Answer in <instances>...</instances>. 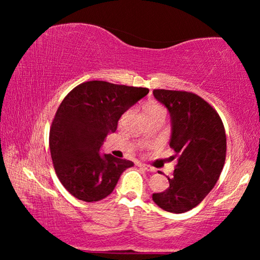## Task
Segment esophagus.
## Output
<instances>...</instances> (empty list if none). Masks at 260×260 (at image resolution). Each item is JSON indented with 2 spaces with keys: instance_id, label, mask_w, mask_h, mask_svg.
Masks as SVG:
<instances>
[{
  "instance_id": "1",
  "label": "esophagus",
  "mask_w": 260,
  "mask_h": 260,
  "mask_svg": "<svg viewBox=\"0 0 260 260\" xmlns=\"http://www.w3.org/2000/svg\"><path fill=\"white\" fill-rule=\"evenodd\" d=\"M141 167V168H143V169H145L147 170V172H155V169L152 168V167H150V166H148V165H144V163H140V165H138Z\"/></svg>"
}]
</instances>
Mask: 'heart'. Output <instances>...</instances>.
Masks as SVG:
<instances>
[{"mask_svg":"<svg viewBox=\"0 0 260 260\" xmlns=\"http://www.w3.org/2000/svg\"><path fill=\"white\" fill-rule=\"evenodd\" d=\"M144 112L145 116H152L156 115V113H165V109L162 108L161 105L156 104V103H148L144 106Z\"/></svg>","mask_w":260,"mask_h":260,"instance_id":"b5f03b06","label":"heart"}]
</instances>
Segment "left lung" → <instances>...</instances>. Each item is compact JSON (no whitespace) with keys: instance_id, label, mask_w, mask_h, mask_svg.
<instances>
[{"instance_id":"1","label":"left lung","mask_w":260,"mask_h":260,"mask_svg":"<svg viewBox=\"0 0 260 260\" xmlns=\"http://www.w3.org/2000/svg\"><path fill=\"white\" fill-rule=\"evenodd\" d=\"M154 97L168 110L172 120L169 145L177 165L169 187L152 194L158 207L184 213L197 207L214 188L226 158L222 120L207 102L186 91L154 90Z\"/></svg>"}]
</instances>
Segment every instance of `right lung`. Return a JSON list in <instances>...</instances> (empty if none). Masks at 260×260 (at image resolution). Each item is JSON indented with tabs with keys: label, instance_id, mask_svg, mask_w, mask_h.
Returning a JSON list of instances; mask_svg holds the SVG:
<instances>
[{
	"label": "right lung",
	"instance_id": "1",
	"mask_svg": "<svg viewBox=\"0 0 260 260\" xmlns=\"http://www.w3.org/2000/svg\"><path fill=\"white\" fill-rule=\"evenodd\" d=\"M145 87L86 81L60 104L49 131V149L62 186L85 202L105 199L134 163L101 155L105 137L115 133L122 115L145 97Z\"/></svg>",
	"mask_w": 260,
	"mask_h": 260
}]
</instances>
